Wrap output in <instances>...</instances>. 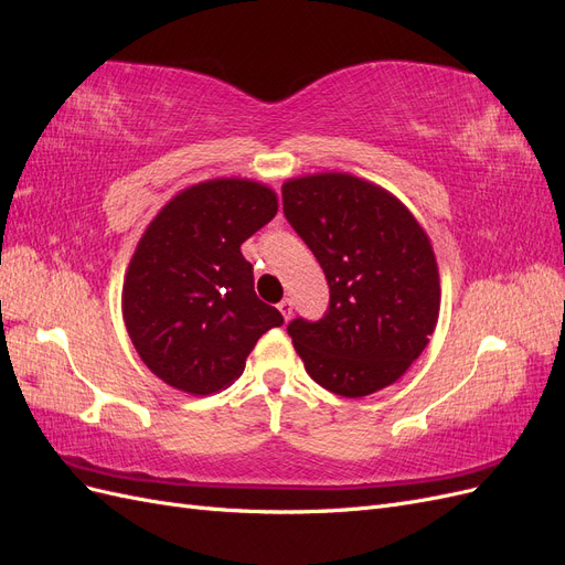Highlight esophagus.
Returning <instances> with one entry per match:
<instances>
[{
    "label": "esophagus",
    "mask_w": 565,
    "mask_h": 565,
    "mask_svg": "<svg viewBox=\"0 0 565 565\" xmlns=\"http://www.w3.org/2000/svg\"><path fill=\"white\" fill-rule=\"evenodd\" d=\"M278 309H280V313H282V318L285 320H289V318H292V301H289V299H282L280 303H278Z\"/></svg>",
    "instance_id": "34e87169"
}]
</instances>
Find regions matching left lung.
<instances>
[{"label": "left lung", "instance_id": "1", "mask_svg": "<svg viewBox=\"0 0 565 565\" xmlns=\"http://www.w3.org/2000/svg\"><path fill=\"white\" fill-rule=\"evenodd\" d=\"M282 210L330 285L328 313L287 324L306 372L344 398L398 382L438 322L429 235L386 188L341 172L285 181Z\"/></svg>", "mask_w": 565, "mask_h": 565}]
</instances>
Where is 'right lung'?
I'll list each match as a JSON object with an SVG mask.
<instances>
[{
	"mask_svg": "<svg viewBox=\"0 0 565 565\" xmlns=\"http://www.w3.org/2000/svg\"><path fill=\"white\" fill-rule=\"evenodd\" d=\"M278 214V195L252 179L183 188L150 221L122 285L136 353L164 384L210 396L241 377L256 341L280 328L254 292L241 245Z\"/></svg>",
	"mask_w": 565,
	"mask_h": 565,
	"instance_id": "1",
	"label": "right lung"
}]
</instances>
